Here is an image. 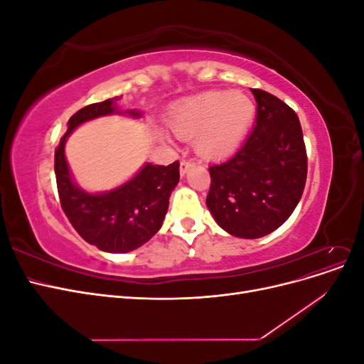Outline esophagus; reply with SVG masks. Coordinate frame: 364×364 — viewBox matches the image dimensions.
Listing matches in <instances>:
<instances>
[{"label": "esophagus", "instance_id": "1", "mask_svg": "<svg viewBox=\"0 0 364 364\" xmlns=\"http://www.w3.org/2000/svg\"><path fill=\"white\" fill-rule=\"evenodd\" d=\"M193 165H194V164H193L191 161H182V162H181V168H179V170H181V176H185L186 173H188V171L191 170Z\"/></svg>", "mask_w": 364, "mask_h": 364}]
</instances>
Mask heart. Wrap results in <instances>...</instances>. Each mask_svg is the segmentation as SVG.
<instances>
[{
	"mask_svg": "<svg viewBox=\"0 0 364 364\" xmlns=\"http://www.w3.org/2000/svg\"><path fill=\"white\" fill-rule=\"evenodd\" d=\"M255 111V102L243 91H209L176 102L167 124L179 138H194L200 156L222 158L243 142Z\"/></svg>",
	"mask_w": 364,
	"mask_h": 364,
	"instance_id": "1",
	"label": "heart"
}]
</instances>
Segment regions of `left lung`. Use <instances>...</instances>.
Wrapping results in <instances>:
<instances>
[{"label": "left lung", "mask_w": 364, "mask_h": 364, "mask_svg": "<svg viewBox=\"0 0 364 364\" xmlns=\"http://www.w3.org/2000/svg\"><path fill=\"white\" fill-rule=\"evenodd\" d=\"M257 124L241 149L209 167L206 206L217 225L238 238H259L278 229L299 203L306 181L302 127L290 106L262 90Z\"/></svg>", "instance_id": "obj_1"}]
</instances>
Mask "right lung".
Here are the masks:
<instances>
[{
    "label": "right lung",
    "mask_w": 364,
    "mask_h": 364,
    "mask_svg": "<svg viewBox=\"0 0 364 364\" xmlns=\"http://www.w3.org/2000/svg\"><path fill=\"white\" fill-rule=\"evenodd\" d=\"M118 97L85 106L68 121V129L54 151V173L63 213L79 235L103 252H132L155 235L168 209V199L179 182V162L170 165L144 164L134 178L103 193H90L73 179L65 144L73 132L87 121L123 114L141 118L136 109L121 111Z\"/></svg>",
    "instance_id": "obj_1"
}]
</instances>
